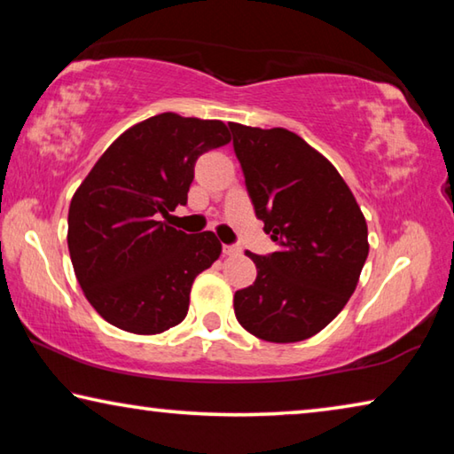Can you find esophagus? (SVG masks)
<instances>
[{
  "label": "esophagus",
  "mask_w": 454,
  "mask_h": 454,
  "mask_svg": "<svg viewBox=\"0 0 454 454\" xmlns=\"http://www.w3.org/2000/svg\"><path fill=\"white\" fill-rule=\"evenodd\" d=\"M226 256H234V254H240V248H238L236 244H224V248H222Z\"/></svg>",
  "instance_id": "esophagus-1"
}]
</instances>
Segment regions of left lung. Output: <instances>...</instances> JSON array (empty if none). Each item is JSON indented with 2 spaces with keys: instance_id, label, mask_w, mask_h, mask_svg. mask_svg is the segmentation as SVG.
<instances>
[{
  "instance_id": "1",
  "label": "left lung",
  "mask_w": 454,
  "mask_h": 454,
  "mask_svg": "<svg viewBox=\"0 0 454 454\" xmlns=\"http://www.w3.org/2000/svg\"><path fill=\"white\" fill-rule=\"evenodd\" d=\"M246 190L278 252L254 260L252 286L234 294L240 325L268 342L320 333L347 306L368 256L360 206L336 168L284 128L228 124Z\"/></svg>"
}]
</instances>
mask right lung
I'll use <instances>...</instances> for the list:
<instances>
[{"label": "right lung", "instance_id": "1", "mask_svg": "<svg viewBox=\"0 0 454 454\" xmlns=\"http://www.w3.org/2000/svg\"><path fill=\"white\" fill-rule=\"evenodd\" d=\"M230 140L220 120L158 114L126 129L75 190L67 248L83 294L110 325L160 334L186 318L192 282L222 244L162 218L188 202L196 160Z\"/></svg>", "mask_w": 454, "mask_h": 454}]
</instances>
